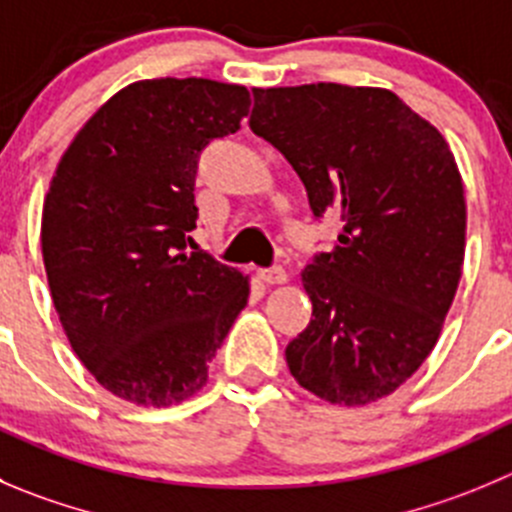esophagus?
<instances>
[{"label": "esophagus", "instance_id": "obj_1", "mask_svg": "<svg viewBox=\"0 0 512 512\" xmlns=\"http://www.w3.org/2000/svg\"><path fill=\"white\" fill-rule=\"evenodd\" d=\"M259 274V279L264 281V284H284L286 281V271L281 269V266H269V269H259L256 271Z\"/></svg>", "mask_w": 512, "mask_h": 512}]
</instances>
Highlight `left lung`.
<instances>
[{
    "instance_id": "left-lung-1",
    "label": "left lung",
    "mask_w": 512,
    "mask_h": 512,
    "mask_svg": "<svg viewBox=\"0 0 512 512\" xmlns=\"http://www.w3.org/2000/svg\"><path fill=\"white\" fill-rule=\"evenodd\" d=\"M248 125L291 163L332 251L301 271L311 321L286 347L304 389L369 405L437 344L465 259V191L435 125L382 87L316 82L253 90Z\"/></svg>"
}]
</instances>
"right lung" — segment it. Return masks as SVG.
<instances>
[{"instance_id": "1", "label": "right lung", "mask_w": 512, "mask_h": 512, "mask_svg": "<svg viewBox=\"0 0 512 512\" xmlns=\"http://www.w3.org/2000/svg\"><path fill=\"white\" fill-rule=\"evenodd\" d=\"M248 105L246 87L203 77L133 82L87 120L50 183L52 301L80 362L133 405L196 394L246 306V276L188 251V233L201 150L236 133Z\"/></svg>"}]
</instances>
